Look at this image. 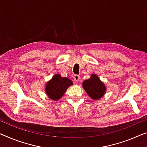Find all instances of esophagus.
Returning <instances> with one entry per match:
<instances>
[{"mask_svg": "<svg viewBox=\"0 0 147 147\" xmlns=\"http://www.w3.org/2000/svg\"><path fill=\"white\" fill-rule=\"evenodd\" d=\"M73 78L74 79V80L76 81V82H78V81L80 79V76L78 75V74H74V75L73 76Z\"/></svg>", "mask_w": 147, "mask_h": 147, "instance_id": "obj_1", "label": "esophagus"}]
</instances>
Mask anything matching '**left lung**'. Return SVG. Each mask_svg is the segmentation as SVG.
Wrapping results in <instances>:
<instances>
[{
  "instance_id": "1",
  "label": "left lung",
  "mask_w": 147,
  "mask_h": 147,
  "mask_svg": "<svg viewBox=\"0 0 147 147\" xmlns=\"http://www.w3.org/2000/svg\"><path fill=\"white\" fill-rule=\"evenodd\" d=\"M82 86L93 100L100 99L106 92V86L96 74H92L89 79L84 80L82 83Z\"/></svg>"
}]
</instances>
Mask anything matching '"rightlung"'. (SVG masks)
I'll list each match as a JSON object with an SVG mask.
<instances>
[{
	"mask_svg": "<svg viewBox=\"0 0 147 147\" xmlns=\"http://www.w3.org/2000/svg\"><path fill=\"white\" fill-rule=\"evenodd\" d=\"M73 84V82L67 78L61 77L60 74H55L52 79L47 83L45 92L49 98L57 100L62 97L68 87Z\"/></svg>",
	"mask_w": 147,
	"mask_h": 147,
	"instance_id": "obj_1",
	"label": "right lung"
}]
</instances>
